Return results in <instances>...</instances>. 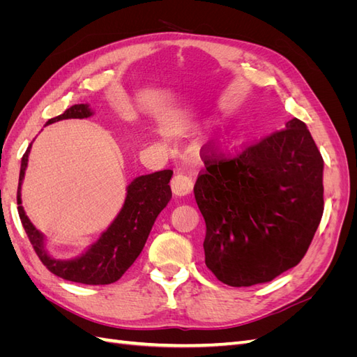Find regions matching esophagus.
I'll return each instance as SVG.
<instances>
[{"label":"esophagus","instance_id":"esophagus-1","mask_svg":"<svg viewBox=\"0 0 357 357\" xmlns=\"http://www.w3.org/2000/svg\"><path fill=\"white\" fill-rule=\"evenodd\" d=\"M192 186H193L192 178L186 176L185 172H177V174L171 180V189L177 197L188 195V193H190L192 190Z\"/></svg>","mask_w":357,"mask_h":357}]
</instances>
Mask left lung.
<instances>
[{"mask_svg": "<svg viewBox=\"0 0 357 357\" xmlns=\"http://www.w3.org/2000/svg\"><path fill=\"white\" fill-rule=\"evenodd\" d=\"M193 188L204 215L205 265L222 283H268L305 256L323 215V158L305 123L244 144L201 149Z\"/></svg>", "mask_w": 357, "mask_h": 357, "instance_id": "left-lung-1", "label": "left lung"}]
</instances>
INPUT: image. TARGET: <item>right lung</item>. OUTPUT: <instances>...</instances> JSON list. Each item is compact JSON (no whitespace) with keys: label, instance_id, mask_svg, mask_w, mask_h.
<instances>
[{"label":"right lung","instance_id":"1","mask_svg":"<svg viewBox=\"0 0 357 357\" xmlns=\"http://www.w3.org/2000/svg\"><path fill=\"white\" fill-rule=\"evenodd\" d=\"M91 114L92 112L88 104H75L62 114L52 117L47 125L62 121V119H84ZM29 149L31 144L22 156V164H20L17 211L29 243L40 261L52 274L68 280V282L89 286L117 282L142 253L156 218L167 207L172 197L168 185L172 171L162 169L153 174L137 177L128 186L126 199L121 213L117 214L110 228L101 235V238L82 257L73 259V261H56L43 250V235L32 226L20 205L22 204L20 202V185H22L28 165Z\"/></svg>","mask_w":357,"mask_h":357}]
</instances>
